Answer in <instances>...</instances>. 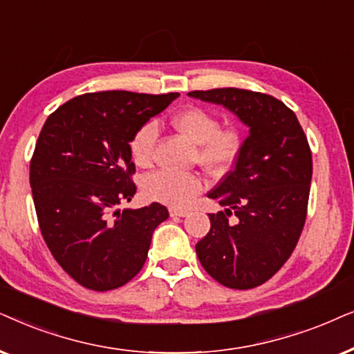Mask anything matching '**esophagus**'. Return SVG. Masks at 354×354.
I'll return each mask as SVG.
<instances>
[{
	"label": "esophagus",
	"mask_w": 354,
	"mask_h": 354,
	"mask_svg": "<svg viewBox=\"0 0 354 354\" xmlns=\"http://www.w3.org/2000/svg\"><path fill=\"white\" fill-rule=\"evenodd\" d=\"M187 214H189V210L186 209H176V207H171V209H169V215L171 216H186Z\"/></svg>",
	"instance_id": "1"
}]
</instances>
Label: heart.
Instances as JSON below:
<instances>
[{
  "label": "heart",
  "instance_id": "b5f03b06",
  "mask_svg": "<svg viewBox=\"0 0 354 354\" xmlns=\"http://www.w3.org/2000/svg\"><path fill=\"white\" fill-rule=\"evenodd\" d=\"M173 128L192 144L199 145L197 158L212 173H225L238 158L243 140L236 128H218L214 113L201 106H189L178 111L171 120ZM158 129L153 122H145L136 131L129 142L131 157L138 167L152 162ZM205 183L196 173L157 171L142 183L144 196L150 201L173 207H185L204 191Z\"/></svg>",
  "mask_w": 354,
  "mask_h": 354
}]
</instances>
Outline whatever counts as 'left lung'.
Returning a JSON list of instances; mask_svg holds the SVG:
<instances>
[{"label": "left lung", "mask_w": 354, "mask_h": 354, "mask_svg": "<svg viewBox=\"0 0 354 354\" xmlns=\"http://www.w3.org/2000/svg\"><path fill=\"white\" fill-rule=\"evenodd\" d=\"M187 95L221 105L249 128L234 168L209 192L225 212L209 214L210 232L196 252L218 283L256 288L288 261L303 232L313 178L308 139L295 113L272 95L233 87Z\"/></svg>", "instance_id": "obj_1"}]
</instances>
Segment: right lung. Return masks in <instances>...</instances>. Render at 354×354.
I'll return each instance as SVG.
<instances>
[{"label": "right lung", "instance_id": "1", "mask_svg": "<svg viewBox=\"0 0 354 354\" xmlns=\"http://www.w3.org/2000/svg\"><path fill=\"white\" fill-rule=\"evenodd\" d=\"M180 93H84L45 121L30 162L40 232L56 262L88 290L120 288L145 263L167 207L116 209L131 201L136 131Z\"/></svg>", "mask_w": 354, "mask_h": 354}]
</instances>
